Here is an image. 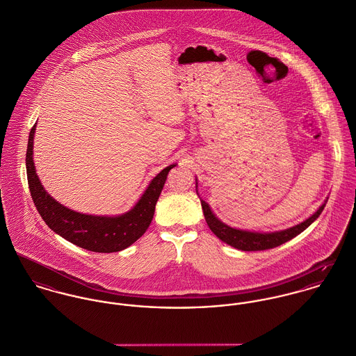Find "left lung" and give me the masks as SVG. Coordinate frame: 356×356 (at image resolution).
Here are the masks:
<instances>
[{"label":"left lung","instance_id":"8db88e82","mask_svg":"<svg viewBox=\"0 0 356 356\" xmlns=\"http://www.w3.org/2000/svg\"><path fill=\"white\" fill-rule=\"evenodd\" d=\"M200 204H202L203 214H204V218H206V222H207L209 228L220 240H222L224 243L235 247L237 250H241V251H262V250L275 248L277 245H281L282 243H285V241L298 236L299 234H302L319 217V214L322 213L326 202L306 221H303V222H300V224H298L292 228H288L285 231L270 232V234H258V232H248V231L231 228V227L225 225L224 222H221L213 214L211 209L209 207V204L204 200L200 199Z\"/></svg>","mask_w":356,"mask_h":356}]
</instances>
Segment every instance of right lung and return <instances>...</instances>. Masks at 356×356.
<instances>
[{
  "label": "right lung",
  "mask_w": 356,
  "mask_h": 356,
  "mask_svg": "<svg viewBox=\"0 0 356 356\" xmlns=\"http://www.w3.org/2000/svg\"><path fill=\"white\" fill-rule=\"evenodd\" d=\"M35 125L31 128L26 154L29 188L46 225L72 244L94 252H116L134 244L149 228L166 176L176 163L166 166L152 180L145 194L127 213L106 217L74 211L50 197L42 187L33 159Z\"/></svg>",
  "instance_id": "obj_1"
}]
</instances>
